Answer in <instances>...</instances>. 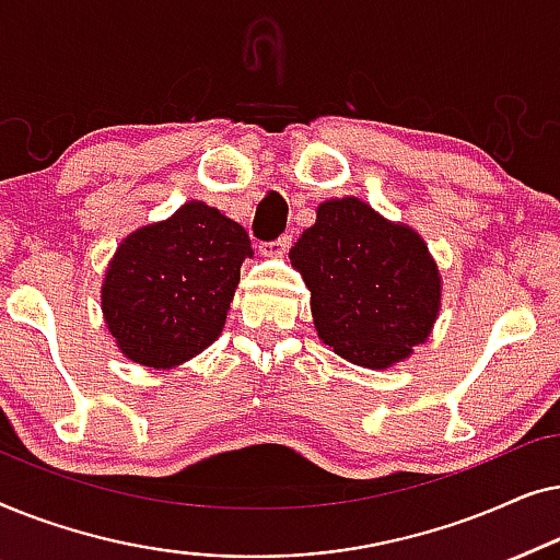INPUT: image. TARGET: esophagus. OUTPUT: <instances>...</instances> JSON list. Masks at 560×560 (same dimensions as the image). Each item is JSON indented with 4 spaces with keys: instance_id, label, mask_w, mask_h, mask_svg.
Returning <instances> with one entry per match:
<instances>
[{
    "instance_id": "1",
    "label": "esophagus",
    "mask_w": 560,
    "mask_h": 560,
    "mask_svg": "<svg viewBox=\"0 0 560 560\" xmlns=\"http://www.w3.org/2000/svg\"><path fill=\"white\" fill-rule=\"evenodd\" d=\"M290 244H293V236L282 234V236H278V240L259 244V252H262V255H267V257H278L290 247Z\"/></svg>"
}]
</instances>
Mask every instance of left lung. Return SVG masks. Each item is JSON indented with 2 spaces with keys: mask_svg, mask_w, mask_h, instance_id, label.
<instances>
[{
  "mask_svg": "<svg viewBox=\"0 0 560 560\" xmlns=\"http://www.w3.org/2000/svg\"><path fill=\"white\" fill-rule=\"evenodd\" d=\"M290 262L311 290L320 341L351 364L402 362L439 318L441 275L425 242L354 196L318 206Z\"/></svg>",
  "mask_w": 560,
  "mask_h": 560,
  "instance_id": "obj_1",
  "label": "left lung"
}]
</instances>
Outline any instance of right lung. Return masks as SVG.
<instances>
[{
    "label": "right lung",
    "instance_id": "obj_1",
    "mask_svg": "<svg viewBox=\"0 0 560 560\" xmlns=\"http://www.w3.org/2000/svg\"><path fill=\"white\" fill-rule=\"evenodd\" d=\"M252 242L203 201L137 229L106 270L102 311L121 354L171 370L219 339Z\"/></svg>",
    "mask_w": 560,
    "mask_h": 560
}]
</instances>
